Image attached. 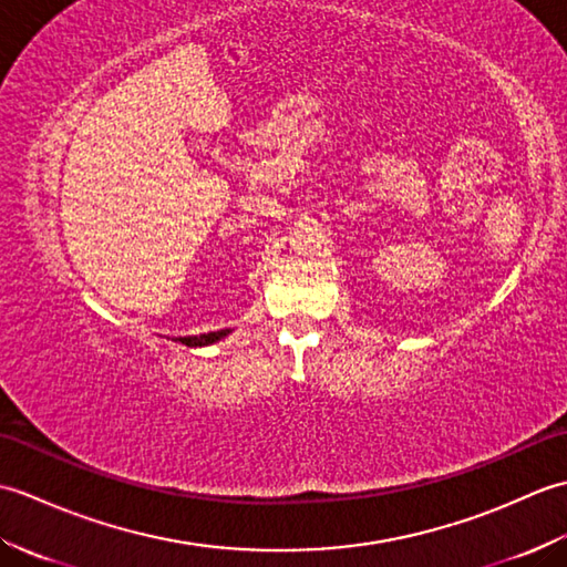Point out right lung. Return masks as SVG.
<instances>
[{"instance_id":"right-lung-1","label":"right lung","mask_w":567,"mask_h":567,"mask_svg":"<svg viewBox=\"0 0 567 567\" xmlns=\"http://www.w3.org/2000/svg\"><path fill=\"white\" fill-rule=\"evenodd\" d=\"M228 331L226 329H221V331H212V333H199V336H185V339H177V341H183L185 346H209V343H214V341H219V339H224Z\"/></svg>"}]
</instances>
